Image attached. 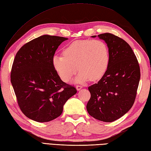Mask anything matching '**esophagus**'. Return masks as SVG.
I'll return each mask as SVG.
<instances>
[{"label":"esophagus","mask_w":151,"mask_h":151,"mask_svg":"<svg viewBox=\"0 0 151 151\" xmlns=\"http://www.w3.org/2000/svg\"><path fill=\"white\" fill-rule=\"evenodd\" d=\"M82 88H83V86H81V85H77L76 86V89H77V90H78V91L81 89Z\"/></svg>","instance_id":"1"}]
</instances>
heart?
<instances>
[{"instance_id": "b5f03b06", "label": "heart", "mask_w": 151, "mask_h": 151, "mask_svg": "<svg viewBox=\"0 0 151 151\" xmlns=\"http://www.w3.org/2000/svg\"><path fill=\"white\" fill-rule=\"evenodd\" d=\"M109 61L106 44L99 40L75 41L65 48L63 55H54L53 66L64 82H68L79 72L77 81L101 79L107 70ZM77 67L76 68V67Z\"/></svg>"}]
</instances>
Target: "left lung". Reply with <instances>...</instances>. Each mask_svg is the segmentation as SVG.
<instances>
[{"instance_id":"obj_1","label":"left lung","mask_w":151,"mask_h":151,"mask_svg":"<svg viewBox=\"0 0 151 151\" xmlns=\"http://www.w3.org/2000/svg\"><path fill=\"white\" fill-rule=\"evenodd\" d=\"M98 37L107 43L109 61L102 78L88 87L91 97L86 109L95 119L111 122L122 117L133 106L140 69L133 50L125 40L109 32Z\"/></svg>"}]
</instances>
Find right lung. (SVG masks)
Returning a JSON list of instances; mask_svg holds the SVG:
<instances>
[{
  "mask_svg": "<svg viewBox=\"0 0 151 151\" xmlns=\"http://www.w3.org/2000/svg\"><path fill=\"white\" fill-rule=\"evenodd\" d=\"M68 40L43 35L25 43L18 51L11 72V82L18 106L29 119L46 122L60 116L63 106L77 93L62 81L52 58L60 44Z\"/></svg>",
  "mask_w": 151,
  "mask_h": 151,
  "instance_id": "1",
  "label": "right lung"
}]
</instances>
